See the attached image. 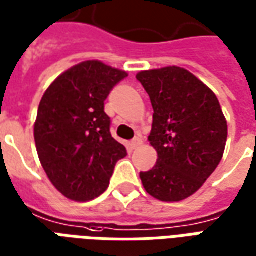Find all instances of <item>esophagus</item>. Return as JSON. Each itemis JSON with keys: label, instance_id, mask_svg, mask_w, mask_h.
<instances>
[{"label": "esophagus", "instance_id": "obj_1", "mask_svg": "<svg viewBox=\"0 0 256 256\" xmlns=\"http://www.w3.org/2000/svg\"><path fill=\"white\" fill-rule=\"evenodd\" d=\"M142 144V140L140 138V137H137V138H134L132 142H130V146L133 148V150H136L137 146H140V145Z\"/></svg>", "mask_w": 256, "mask_h": 256}]
</instances>
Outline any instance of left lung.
I'll return each mask as SVG.
<instances>
[{
	"label": "left lung",
	"instance_id": "8db88e82",
	"mask_svg": "<svg viewBox=\"0 0 256 256\" xmlns=\"http://www.w3.org/2000/svg\"><path fill=\"white\" fill-rule=\"evenodd\" d=\"M150 94V140L158 162L140 172L146 192L160 202H181L203 186L225 152L228 123L216 96L188 70L176 66L137 74Z\"/></svg>",
	"mask_w": 256,
	"mask_h": 256
}]
</instances>
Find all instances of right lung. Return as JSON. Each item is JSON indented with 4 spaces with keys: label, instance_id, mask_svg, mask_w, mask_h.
Returning a JSON list of instances; mask_svg holds the SVG:
<instances>
[{
    "label": "right lung",
    "instance_id": "add662e5",
    "mask_svg": "<svg viewBox=\"0 0 256 256\" xmlns=\"http://www.w3.org/2000/svg\"><path fill=\"white\" fill-rule=\"evenodd\" d=\"M126 71L98 60L74 66L53 80L38 106L36 152L49 181L66 198L89 202L110 185L126 148L110 132L104 101Z\"/></svg>",
    "mask_w": 256,
    "mask_h": 256
}]
</instances>
